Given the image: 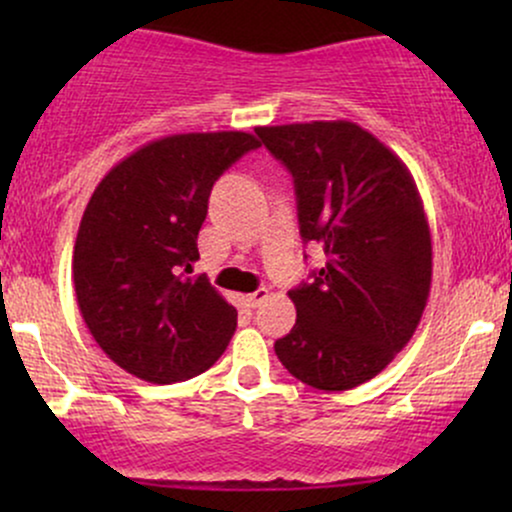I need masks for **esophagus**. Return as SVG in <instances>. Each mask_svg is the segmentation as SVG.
<instances>
[{
    "label": "esophagus",
    "instance_id": "34e87169",
    "mask_svg": "<svg viewBox=\"0 0 512 512\" xmlns=\"http://www.w3.org/2000/svg\"><path fill=\"white\" fill-rule=\"evenodd\" d=\"M267 298H269L267 289H257L255 293H248V296H245V303H248L250 308H257V305H260L262 301H267Z\"/></svg>",
    "mask_w": 512,
    "mask_h": 512
}]
</instances>
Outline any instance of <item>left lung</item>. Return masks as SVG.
<instances>
[{
  "label": "left lung",
  "mask_w": 512,
  "mask_h": 512,
  "mask_svg": "<svg viewBox=\"0 0 512 512\" xmlns=\"http://www.w3.org/2000/svg\"><path fill=\"white\" fill-rule=\"evenodd\" d=\"M293 175L305 243L327 262L289 291L296 325L274 344L293 378L325 392L368 383L409 344L431 291V231L395 151L349 120L257 127Z\"/></svg>",
  "instance_id": "left-lung-1"
}]
</instances>
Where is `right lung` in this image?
<instances>
[{"mask_svg":"<svg viewBox=\"0 0 512 512\" xmlns=\"http://www.w3.org/2000/svg\"><path fill=\"white\" fill-rule=\"evenodd\" d=\"M257 146L248 132L154 139L88 199L72 260L76 303L105 356L146 383L204 373L236 332V308L207 276L190 274L211 187Z\"/></svg>","mask_w":512,"mask_h":512,"instance_id":"1","label":"right lung"}]
</instances>
